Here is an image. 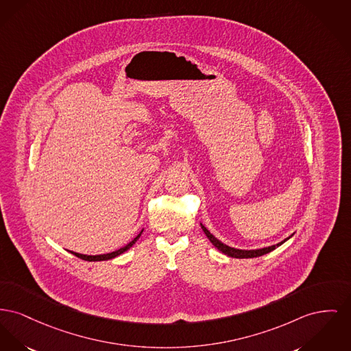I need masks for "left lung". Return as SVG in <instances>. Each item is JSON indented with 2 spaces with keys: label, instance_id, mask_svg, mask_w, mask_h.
Instances as JSON below:
<instances>
[{
  "label": "left lung",
  "instance_id": "obj_1",
  "mask_svg": "<svg viewBox=\"0 0 351 351\" xmlns=\"http://www.w3.org/2000/svg\"><path fill=\"white\" fill-rule=\"evenodd\" d=\"M202 228H203L206 237L209 239V241H210L215 247H217L220 252H223L224 254H227L229 257H234V258H253V257H260V256H263V254H267L269 252L274 250L276 247L282 245L288 239H290V237H288V239H285L284 241H281V243H278V244H276V245H271V247L256 249V250H241V249H234V247H228L226 244H223L221 241H219L213 234H210V232H209L203 224H202Z\"/></svg>",
  "mask_w": 351,
  "mask_h": 351
}]
</instances>
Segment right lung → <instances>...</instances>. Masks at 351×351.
<instances>
[{
  "instance_id": "obj_1",
  "label": "right lung",
  "mask_w": 351,
  "mask_h": 351,
  "mask_svg": "<svg viewBox=\"0 0 351 351\" xmlns=\"http://www.w3.org/2000/svg\"><path fill=\"white\" fill-rule=\"evenodd\" d=\"M143 232V230H142ZM142 232L130 243V244H127L125 247H121V249H118V250H115V252H111V253H107V254H98V256H86V254H81V253H75V252H71L74 256H77V257H80V258H82L84 261H104V260H111V258H114V257H117V256H119V254H122L124 253L125 250H128L130 247H132L135 243H136V240L141 237V234H142Z\"/></svg>"
}]
</instances>
